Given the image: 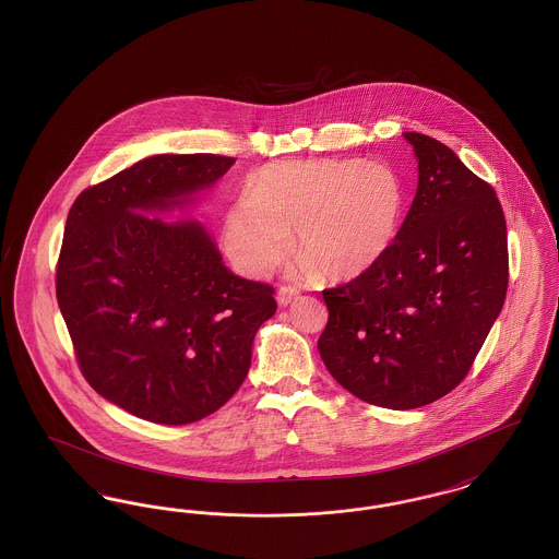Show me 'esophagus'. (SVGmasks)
<instances>
[{
  "mask_svg": "<svg viewBox=\"0 0 559 559\" xmlns=\"http://www.w3.org/2000/svg\"><path fill=\"white\" fill-rule=\"evenodd\" d=\"M297 297H299V292H297L295 287H281L278 295H276V299H278L281 306H289Z\"/></svg>",
  "mask_w": 559,
  "mask_h": 559,
  "instance_id": "obj_1",
  "label": "esophagus"
}]
</instances>
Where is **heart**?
Listing matches in <instances>:
<instances>
[{"mask_svg": "<svg viewBox=\"0 0 559 559\" xmlns=\"http://www.w3.org/2000/svg\"><path fill=\"white\" fill-rule=\"evenodd\" d=\"M402 212L404 187L385 163H272L226 213L222 235L240 272L264 276L292 251L295 228L304 276L349 281L390 251Z\"/></svg>", "mask_w": 559, "mask_h": 559, "instance_id": "obj_1", "label": "heart"}]
</instances>
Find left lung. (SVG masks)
Here are the masks:
<instances>
[{
	"mask_svg": "<svg viewBox=\"0 0 559 559\" xmlns=\"http://www.w3.org/2000/svg\"><path fill=\"white\" fill-rule=\"evenodd\" d=\"M419 185L390 251L324 289V367L349 394L408 411L447 396L472 369L506 304V213L497 192L442 142L404 132Z\"/></svg>",
	"mask_w": 559,
	"mask_h": 559,
	"instance_id": "1",
	"label": "left lung"
}]
</instances>
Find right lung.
Listing matches in <instances>:
<instances>
[{"label":"right lung","instance_id":"add662e5","mask_svg":"<svg viewBox=\"0 0 559 559\" xmlns=\"http://www.w3.org/2000/svg\"><path fill=\"white\" fill-rule=\"evenodd\" d=\"M155 155L75 199L56 266V299L85 381L140 419L185 426L224 406L245 381L274 289L222 264L182 207L235 163Z\"/></svg>","mask_w":559,"mask_h":559}]
</instances>
